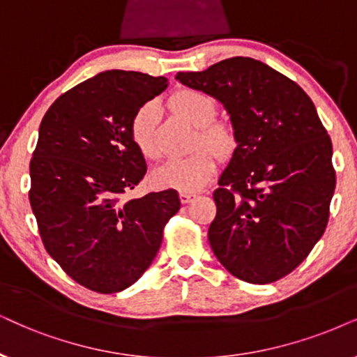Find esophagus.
Wrapping results in <instances>:
<instances>
[{"mask_svg": "<svg viewBox=\"0 0 357 357\" xmlns=\"http://www.w3.org/2000/svg\"><path fill=\"white\" fill-rule=\"evenodd\" d=\"M192 197H196V194H194V192H188V191L179 192V199H181L183 204H188V202H191Z\"/></svg>", "mask_w": 357, "mask_h": 357, "instance_id": "34e87169", "label": "esophagus"}]
</instances>
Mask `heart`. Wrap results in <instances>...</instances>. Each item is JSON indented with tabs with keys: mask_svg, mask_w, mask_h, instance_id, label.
Here are the masks:
<instances>
[{
	"mask_svg": "<svg viewBox=\"0 0 357 357\" xmlns=\"http://www.w3.org/2000/svg\"><path fill=\"white\" fill-rule=\"evenodd\" d=\"M169 105L176 114L199 126L197 146L207 148L194 151L184 158H173L165 165L153 171L151 178L156 186L165 189H178V191L194 192L211 181L218 168L215 152L219 158H229L237 148V135L232 125L225 121L214 120L215 102L196 89H183L169 97ZM158 105L148 102L135 112L130 121V138L133 145L146 160H156L160 156V148L156 143Z\"/></svg>",
	"mask_w": 357,
	"mask_h": 357,
	"instance_id": "obj_1",
	"label": "heart"
}]
</instances>
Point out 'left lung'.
Instances as JSON below:
<instances>
[{
  "mask_svg": "<svg viewBox=\"0 0 357 357\" xmlns=\"http://www.w3.org/2000/svg\"><path fill=\"white\" fill-rule=\"evenodd\" d=\"M176 80L222 103L237 148L214 191L211 249L249 283L295 270L321 238L336 186L333 145L314 103L264 62L231 57Z\"/></svg>",
  "mask_w": 357,
  "mask_h": 357,
  "instance_id": "1",
  "label": "left lung"
}]
</instances>
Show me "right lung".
<instances>
[{
  "mask_svg": "<svg viewBox=\"0 0 357 357\" xmlns=\"http://www.w3.org/2000/svg\"><path fill=\"white\" fill-rule=\"evenodd\" d=\"M166 87V77L105 70L62 93L40 121L29 165L31 207L47 254L92 291L133 285L181 207L174 189L121 199L146 173L130 121Z\"/></svg>",
  "mask_w": 357,
  "mask_h": 357,
  "instance_id": "1",
  "label": "right lung"
}]
</instances>
